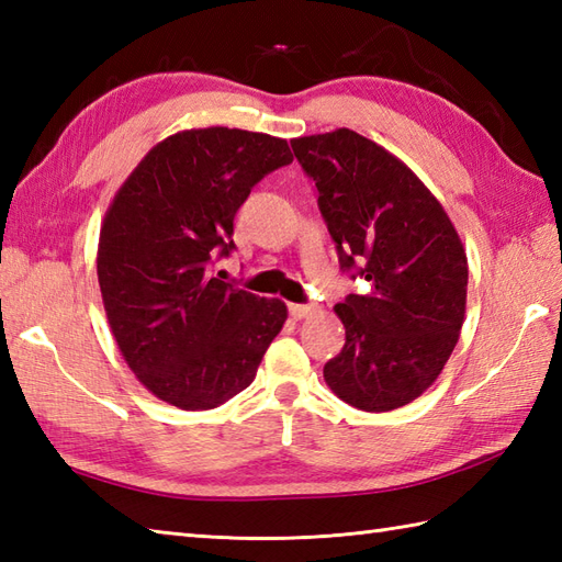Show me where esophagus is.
I'll list each match as a JSON object with an SVG mask.
<instances>
[{"label": "esophagus", "instance_id": "esophagus-1", "mask_svg": "<svg viewBox=\"0 0 562 562\" xmlns=\"http://www.w3.org/2000/svg\"><path fill=\"white\" fill-rule=\"evenodd\" d=\"M314 312H316V308L308 306V304H290V316L294 321H302V318L314 316Z\"/></svg>", "mask_w": 562, "mask_h": 562}]
</instances>
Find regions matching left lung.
<instances>
[{
	"instance_id": "left-lung-1",
	"label": "left lung",
	"mask_w": 562,
	"mask_h": 562,
	"mask_svg": "<svg viewBox=\"0 0 562 562\" xmlns=\"http://www.w3.org/2000/svg\"><path fill=\"white\" fill-rule=\"evenodd\" d=\"M292 149L316 181L340 266H360L372 284L333 308L345 348L324 379L357 411H396L435 384L459 342L469 288L461 236L432 190L355 130L294 137Z\"/></svg>"
}]
</instances>
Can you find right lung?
Masks as SVG:
<instances>
[{"instance_id":"1","label":"right lung","mask_w":562,"mask_h":562,"mask_svg":"<svg viewBox=\"0 0 562 562\" xmlns=\"http://www.w3.org/2000/svg\"><path fill=\"white\" fill-rule=\"evenodd\" d=\"M288 139L193 127L154 145L101 224V300L123 360L151 396L210 411L256 379L288 321L282 300L210 274L234 248V214L262 176L288 166Z\"/></svg>"}]
</instances>
